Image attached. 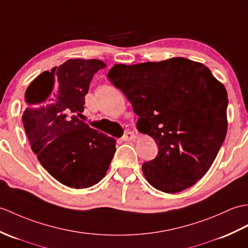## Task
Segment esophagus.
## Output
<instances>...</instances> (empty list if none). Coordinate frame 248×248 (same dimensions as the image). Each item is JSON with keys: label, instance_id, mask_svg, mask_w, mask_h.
<instances>
[{"label": "esophagus", "instance_id": "esophagus-1", "mask_svg": "<svg viewBox=\"0 0 248 248\" xmlns=\"http://www.w3.org/2000/svg\"><path fill=\"white\" fill-rule=\"evenodd\" d=\"M134 138H135V134L133 132H126V133L123 136V140L130 141V140H133Z\"/></svg>", "mask_w": 248, "mask_h": 248}]
</instances>
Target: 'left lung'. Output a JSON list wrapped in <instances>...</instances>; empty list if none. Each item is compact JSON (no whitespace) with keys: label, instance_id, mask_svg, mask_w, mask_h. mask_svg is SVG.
Segmentation results:
<instances>
[{"label":"left lung","instance_id":"1","mask_svg":"<svg viewBox=\"0 0 248 248\" xmlns=\"http://www.w3.org/2000/svg\"><path fill=\"white\" fill-rule=\"evenodd\" d=\"M108 77L133 106L137 129L158 147L156 157L142 165L148 183L166 193L193 186L225 140V86L202 63L182 57L115 64Z\"/></svg>","mask_w":248,"mask_h":248}]
</instances>
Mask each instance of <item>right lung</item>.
<instances>
[{"label": "right lung", "instance_id": "obj_1", "mask_svg": "<svg viewBox=\"0 0 248 248\" xmlns=\"http://www.w3.org/2000/svg\"><path fill=\"white\" fill-rule=\"evenodd\" d=\"M106 66L97 59H70L40 74L25 92L22 122L31 150L67 187L94 186L105 177L116 151L113 137L79 118L94 74Z\"/></svg>", "mask_w": 248, "mask_h": 248}]
</instances>
